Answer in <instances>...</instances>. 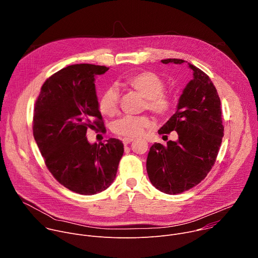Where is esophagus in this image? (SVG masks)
Segmentation results:
<instances>
[{
    "mask_svg": "<svg viewBox=\"0 0 258 258\" xmlns=\"http://www.w3.org/2000/svg\"><path fill=\"white\" fill-rule=\"evenodd\" d=\"M133 141H134L133 138H123V139H122V143H123L124 145H127L128 143H131V142H133Z\"/></svg>",
    "mask_w": 258,
    "mask_h": 258,
    "instance_id": "34e87169",
    "label": "esophagus"
}]
</instances>
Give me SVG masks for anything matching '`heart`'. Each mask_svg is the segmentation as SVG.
Masks as SVG:
<instances>
[{
  "instance_id": "1",
  "label": "heart",
  "mask_w": 258,
  "mask_h": 258,
  "mask_svg": "<svg viewBox=\"0 0 258 258\" xmlns=\"http://www.w3.org/2000/svg\"><path fill=\"white\" fill-rule=\"evenodd\" d=\"M125 86L145 98L144 107L156 115H167L173 107L172 98L164 93L163 80L152 71H142L128 77ZM119 94L114 87L106 89L100 97L99 109L102 114L113 116L118 112ZM151 125L149 117L145 115H125L113 124V132L125 138H134Z\"/></svg>"
}]
</instances>
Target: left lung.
<instances>
[{
	"label": "left lung",
	"mask_w": 258,
	"mask_h": 258,
	"mask_svg": "<svg viewBox=\"0 0 258 258\" xmlns=\"http://www.w3.org/2000/svg\"><path fill=\"white\" fill-rule=\"evenodd\" d=\"M162 63L181 64L185 60L164 59ZM179 97L176 112L158 134L178 135L167 146L155 143L147 157L146 168L152 185L175 195L190 190L205 178L212 168L224 137L222 108L217 91L209 77L198 67Z\"/></svg>",
	"instance_id": "8db88e82"
}]
</instances>
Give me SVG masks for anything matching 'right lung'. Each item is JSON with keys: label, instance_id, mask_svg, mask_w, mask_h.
I'll use <instances>...</instances> for the list:
<instances>
[{"label": "right lung", "instance_id": "obj_1", "mask_svg": "<svg viewBox=\"0 0 258 258\" xmlns=\"http://www.w3.org/2000/svg\"><path fill=\"white\" fill-rule=\"evenodd\" d=\"M109 68L69 65L43 85L33 111V137L46 166L68 190L95 195L113 182L123 154L117 139L90 144L87 131L106 132L99 111L95 78Z\"/></svg>", "mask_w": 258, "mask_h": 258}]
</instances>
